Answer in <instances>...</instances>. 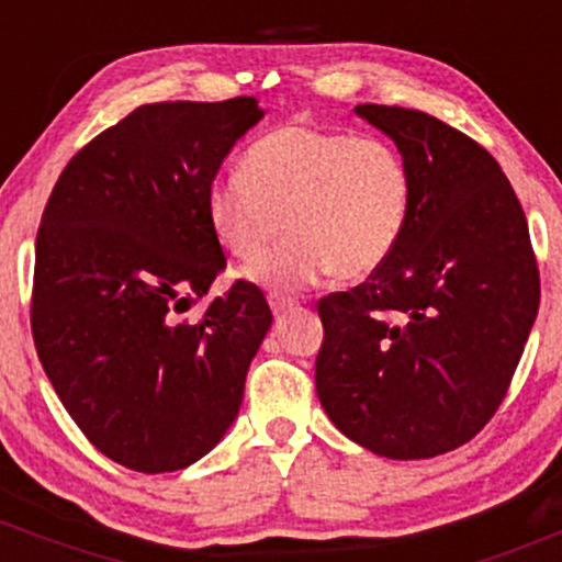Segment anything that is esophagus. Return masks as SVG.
Instances as JSON below:
<instances>
[{
    "mask_svg": "<svg viewBox=\"0 0 562 562\" xmlns=\"http://www.w3.org/2000/svg\"><path fill=\"white\" fill-rule=\"evenodd\" d=\"M269 306H272L274 317H280V314H285L288 308L295 306V301L293 299H285V295H282V293H269Z\"/></svg>",
    "mask_w": 562,
    "mask_h": 562,
    "instance_id": "esophagus-1",
    "label": "esophagus"
}]
</instances>
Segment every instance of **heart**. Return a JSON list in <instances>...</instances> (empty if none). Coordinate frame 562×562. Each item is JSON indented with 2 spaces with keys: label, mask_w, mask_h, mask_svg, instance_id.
<instances>
[{
  "label": "heart",
  "mask_w": 562,
  "mask_h": 562,
  "mask_svg": "<svg viewBox=\"0 0 562 562\" xmlns=\"http://www.w3.org/2000/svg\"><path fill=\"white\" fill-rule=\"evenodd\" d=\"M412 173L396 145L335 128L285 124L245 153L243 171L205 192L214 237L240 261L259 259L282 227L290 237L248 269L263 288L299 290L333 272L375 274L402 240Z\"/></svg>",
  "instance_id": "1"
}]
</instances>
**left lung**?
<instances>
[{
	"label": "left lung",
	"mask_w": 562,
	"mask_h": 562,
	"mask_svg": "<svg viewBox=\"0 0 562 562\" xmlns=\"http://www.w3.org/2000/svg\"><path fill=\"white\" fill-rule=\"evenodd\" d=\"M412 173L396 250L319 301L314 380L327 417L389 460H428L494 417L539 312L526 214L499 164L423 111L357 105Z\"/></svg>",
	"instance_id": "obj_1"
}]
</instances>
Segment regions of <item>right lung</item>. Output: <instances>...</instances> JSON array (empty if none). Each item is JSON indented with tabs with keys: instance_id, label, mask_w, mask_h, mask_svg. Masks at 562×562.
I'll list each match as a JSON object with an SVG mask.
<instances>
[{
	"instance_id": "obj_1",
	"label": "right lung",
	"mask_w": 562,
	"mask_h": 562,
	"mask_svg": "<svg viewBox=\"0 0 562 562\" xmlns=\"http://www.w3.org/2000/svg\"><path fill=\"white\" fill-rule=\"evenodd\" d=\"M263 119L256 97L153 102L81 147L36 235L31 333L81 434L139 473L182 470L222 441L272 327L263 293L235 282L179 319L227 267L205 192Z\"/></svg>"
}]
</instances>
